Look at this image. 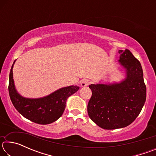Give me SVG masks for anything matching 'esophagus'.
Here are the masks:
<instances>
[{"label": "esophagus", "instance_id": "obj_1", "mask_svg": "<svg viewBox=\"0 0 156 156\" xmlns=\"http://www.w3.org/2000/svg\"><path fill=\"white\" fill-rule=\"evenodd\" d=\"M89 84V80H87V79H84V80H83L81 81L80 85H81V87H84L88 86Z\"/></svg>", "mask_w": 156, "mask_h": 156}]
</instances>
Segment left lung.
I'll return each instance as SVG.
<instances>
[{
    "label": "left lung",
    "instance_id": "left-lung-1",
    "mask_svg": "<svg viewBox=\"0 0 156 156\" xmlns=\"http://www.w3.org/2000/svg\"><path fill=\"white\" fill-rule=\"evenodd\" d=\"M120 64L126 78L120 83L91 84L87 105L91 120L104 129L128 126L136 120L146 101L147 88L140 62L128 49L119 50Z\"/></svg>",
    "mask_w": 156,
    "mask_h": 156
}]
</instances>
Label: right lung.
I'll use <instances>...</instances> for the list:
<instances>
[{
	"label": "right lung",
	"mask_w": 156,
	"mask_h": 156,
	"mask_svg": "<svg viewBox=\"0 0 156 156\" xmlns=\"http://www.w3.org/2000/svg\"><path fill=\"white\" fill-rule=\"evenodd\" d=\"M15 60L14 62V64ZM12 65L9 73V94L12 104L25 118L40 125L55 122L64 112L67 99L79 89L78 86L61 88L46 97L37 99L25 98L17 93L13 79Z\"/></svg>",
	"instance_id": "right-lung-1"
}]
</instances>
